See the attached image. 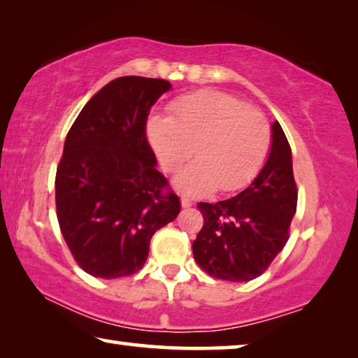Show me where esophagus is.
Instances as JSON below:
<instances>
[{
  "instance_id": "obj_1",
  "label": "esophagus",
  "mask_w": 358,
  "mask_h": 358,
  "mask_svg": "<svg viewBox=\"0 0 358 358\" xmlns=\"http://www.w3.org/2000/svg\"><path fill=\"white\" fill-rule=\"evenodd\" d=\"M181 207L183 208H189L192 207V201L189 197H181Z\"/></svg>"
}]
</instances>
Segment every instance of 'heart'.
<instances>
[{"label": "heart", "instance_id": "heart-1", "mask_svg": "<svg viewBox=\"0 0 358 358\" xmlns=\"http://www.w3.org/2000/svg\"><path fill=\"white\" fill-rule=\"evenodd\" d=\"M148 137L169 173L180 171L196 153L199 161L178 178L181 189L196 194L211 192L217 186L224 192L245 187L257 175L270 148V126L264 113L213 90L175 101L171 117L148 121Z\"/></svg>", "mask_w": 358, "mask_h": 358}]
</instances>
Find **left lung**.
<instances>
[{
  "label": "left lung",
  "mask_w": 358,
  "mask_h": 358,
  "mask_svg": "<svg viewBox=\"0 0 358 358\" xmlns=\"http://www.w3.org/2000/svg\"><path fill=\"white\" fill-rule=\"evenodd\" d=\"M271 131L268 159L245 191L227 201L197 203L203 226L192 243L194 259L216 280H254L289 240L299 189L287 137L278 121Z\"/></svg>",
  "instance_id": "8db88e82"
}]
</instances>
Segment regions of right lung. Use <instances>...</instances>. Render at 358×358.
I'll use <instances>...</instances> for the list:
<instances>
[{
    "mask_svg": "<svg viewBox=\"0 0 358 358\" xmlns=\"http://www.w3.org/2000/svg\"><path fill=\"white\" fill-rule=\"evenodd\" d=\"M169 90L162 78H115L87 102L66 136L55 177L57 217L88 275H134L156 230L180 213V197L156 171L147 138L151 107Z\"/></svg>",
    "mask_w": 358,
    "mask_h": 358,
    "instance_id": "right-lung-1",
    "label": "right lung"
}]
</instances>
